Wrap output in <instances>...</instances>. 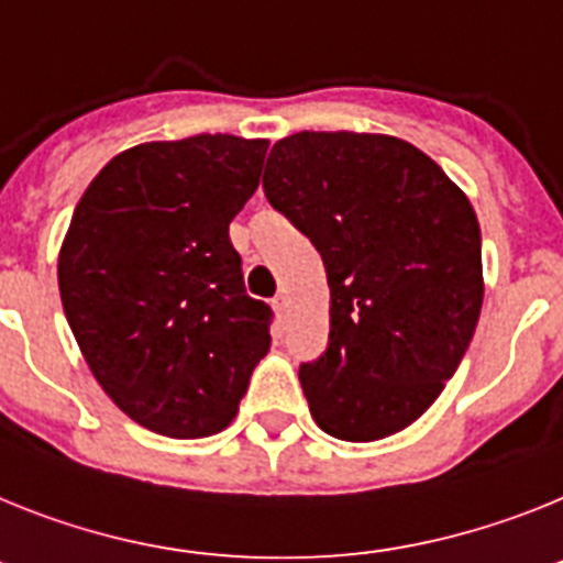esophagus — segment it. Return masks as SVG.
I'll return each mask as SVG.
<instances>
[{"label":"esophagus","instance_id":"esophagus-1","mask_svg":"<svg viewBox=\"0 0 563 563\" xmlns=\"http://www.w3.org/2000/svg\"><path fill=\"white\" fill-rule=\"evenodd\" d=\"M272 309L277 311V317H283V314H286V309H288V300H286V295H277L275 300H272Z\"/></svg>","mask_w":563,"mask_h":563}]
</instances>
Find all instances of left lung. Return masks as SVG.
Returning a JSON list of instances; mask_svg holds the SVG:
<instances>
[{
	"label": "left lung",
	"mask_w": 563,
	"mask_h": 563,
	"mask_svg": "<svg viewBox=\"0 0 563 563\" xmlns=\"http://www.w3.org/2000/svg\"><path fill=\"white\" fill-rule=\"evenodd\" d=\"M263 189L329 277V349L300 368L311 417L342 442L394 437L437 402L482 314L471 200L408 141L345 130L277 141Z\"/></svg>",
	"instance_id": "8db88e82"
}]
</instances>
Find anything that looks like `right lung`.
Returning <instances> with one entry per match:
<instances>
[{"label":"right lung","mask_w":563,"mask_h":563,"mask_svg":"<svg viewBox=\"0 0 563 563\" xmlns=\"http://www.w3.org/2000/svg\"><path fill=\"white\" fill-rule=\"evenodd\" d=\"M266 150L223 133L130 146L90 180L58 249L85 363L161 437L221 433L272 345V309L246 295L229 241Z\"/></svg>","instance_id":"1"}]
</instances>
